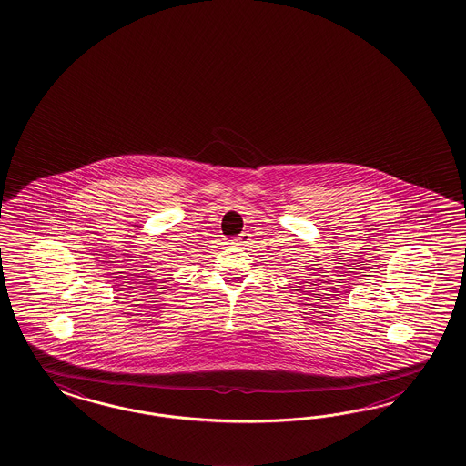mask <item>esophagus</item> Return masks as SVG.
Wrapping results in <instances>:
<instances>
[{"instance_id": "obj_1", "label": "esophagus", "mask_w": 466, "mask_h": 466, "mask_svg": "<svg viewBox=\"0 0 466 466\" xmlns=\"http://www.w3.org/2000/svg\"><path fill=\"white\" fill-rule=\"evenodd\" d=\"M249 240H251V234H249V232H242L239 238L234 239V244H236V246H248Z\"/></svg>"}]
</instances>
